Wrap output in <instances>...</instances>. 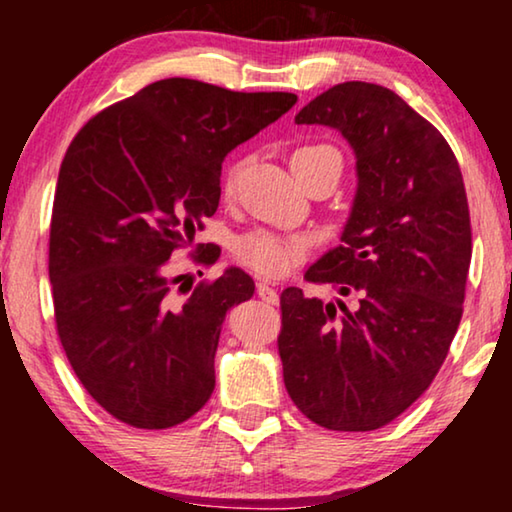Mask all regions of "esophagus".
Returning a JSON list of instances; mask_svg holds the SVG:
<instances>
[{"label": "esophagus", "mask_w": 512, "mask_h": 512, "mask_svg": "<svg viewBox=\"0 0 512 512\" xmlns=\"http://www.w3.org/2000/svg\"><path fill=\"white\" fill-rule=\"evenodd\" d=\"M256 293H258V298H263L265 303H270V305H275L277 300H279V293H277V289H272L270 284H265V282H258V286H256Z\"/></svg>", "instance_id": "1"}]
</instances>
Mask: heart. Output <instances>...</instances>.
<instances>
[{
	"mask_svg": "<svg viewBox=\"0 0 512 512\" xmlns=\"http://www.w3.org/2000/svg\"><path fill=\"white\" fill-rule=\"evenodd\" d=\"M328 153H338L331 144H305L293 153V167H300L310 163L314 158L328 156ZM242 163H233L226 172V188L235 186L237 177H240ZM310 242L303 235H284L272 233V230H249V233L237 235L233 240V258L242 268L254 272L258 277L265 279H279L305 261Z\"/></svg>",
	"mask_w": 512,
	"mask_h": 512,
	"instance_id": "b5f03b06",
	"label": "heart"
}]
</instances>
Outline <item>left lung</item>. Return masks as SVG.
I'll return each mask as SVG.
<instances>
[{"label":"left lung","mask_w":512,"mask_h":512,"mask_svg":"<svg viewBox=\"0 0 512 512\" xmlns=\"http://www.w3.org/2000/svg\"><path fill=\"white\" fill-rule=\"evenodd\" d=\"M296 123L340 130L356 153L342 244L305 275L356 303L282 291L284 384L314 424L375 431L431 387L459 328L473 249L464 177L445 137L377 83H338Z\"/></svg>","instance_id":"8db88e82"}]
</instances>
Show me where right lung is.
Returning <instances> with one entry per match:
<instances>
[{"mask_svg":"<svg viewBox=\"0 0 512 512\" xmlns=\"http://www.w3.org/2000/svg\"><path fill=\"white\" fill-rule=\"evenodd\" d=\"M296 100L163 79L102 109L69 144L48 240L55 328L118 422L170 429L212 396L223 317L254 296V279L230 268L181 300L172 286L184 275L167 261L219 207L228 151ZM202 247L191 258L214 265L221 251Z\"/></svg>","mask_w":512,"mask_h":512,"instance_id":"add662e5","label":"right lung"}]
</instances>
